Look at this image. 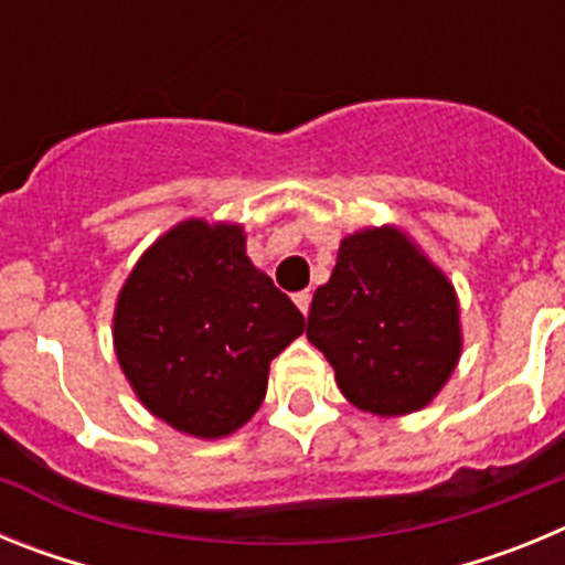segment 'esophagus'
Instances as JSON below:
<instances>
[{"label":"esophagus","instance_id":"obj_1","mask_svg":"<svg viewBox=\"0 0 565 565\" xmlns=\"http://www.w3.org/2000/svg\"><path fill=\"white\" fill-rule=\"evenodd\" d=\"M294 302H297L299 311L308 313V308H311V294H308V291H297V294H294Z\"/></svg>","mask_w":565,"mask_h":565}]
</instances>
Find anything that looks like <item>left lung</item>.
<instances>
[{
    "label": "left lung",
    "mask_w": 565,
    "mask_h": 565,
    "mask_svg": "<svg viewBox=\"0 0 565 565\" xmlns=\"http://www.w3.org/2000/svg\"><path fill=\"white\" fill-rule=\"evenodd\" d=\"M306 333L342 396L373 416L427 407L461 356L456 288L396 226L342 239Z\"/></svg>",
    "instance_id": "left-lung-1"
}]
</instances>
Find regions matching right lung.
<instances>
[{
    "instance_id": "right-lung-1",
    "label": "right lung",
    "mask_w": 565,
    "mask_h": 565,
    "mask_svg": "<svg viewBox=\"0 0 565 565\" xmlns=\"http://www.w3.org/2000/svg\"><path fill=\"white\" fill-rule=\"evenodd\" d=\"M306 317L254 268L234 223L183 221L143 252L113 317L115 356L152 416L194 438L232 436L259 411L268 364Z\"/></svg>"
}]
</instances>
